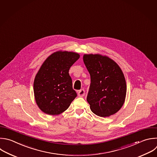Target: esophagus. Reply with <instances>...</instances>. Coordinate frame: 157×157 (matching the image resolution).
<instances>
[{
    "instance_id": "1",
    "label": "esophagus",
    "mask_w": 157,
    "mask_h": 157,
    "mask_svg": "<svg viewBox=\"0 0 157 157\" xmlns=\"http://www.w3.org/2000/svg\"><path fill=\"white\" fill-rule=\"evenodd\" d=\"M84 94H85V90H84V89H81V90H79L78 92V96L80 97H83V96L84 95Z\"/></svg>"
}]
</instances>
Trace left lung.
Here are the masks:
<instances>
[{
  "label": "left lung",
  "instance_id": "1",
  "mask_svg": "<svg viewBox=\"0 0 157 157\" xmlns=\"http://www.w3.org/2000/svg\"><path fill=\"white\" fill-rule=\"evenodd\" d=\"M84 63L90 76L87 97L91 111L100 117L118 112L126 95V83L119 65L107 56L84 54Z\"/></svg>",
  "mask_w": 157,
  "mask_h": 157
}]
</instances>
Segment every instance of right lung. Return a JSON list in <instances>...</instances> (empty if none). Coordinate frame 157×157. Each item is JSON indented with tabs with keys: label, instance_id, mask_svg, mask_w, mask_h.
Listing matches in <instances>:
<instances>
[{
	"label": "right lung",
	"instance_id": "1",
	"mask_svg": "<svg viewBox=\"0 0 157 157\" xmlns=\"http://www.w3.org/2000/svg\"><path fill=\"white\" fill-rule=\"evenodd\" d=\"M73 52L57 51L44 62L34 81V94L38 107L50 115H59L70 107L77 94L72 87L70 67L79 59Z\"/></svg>",
	"mask_w": 157,
	"mask_h": 157
}]
</instances>
